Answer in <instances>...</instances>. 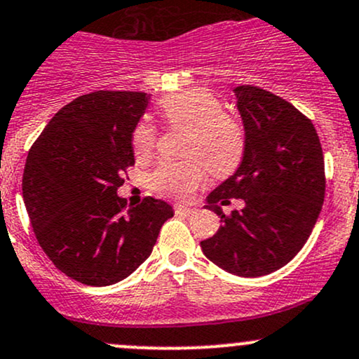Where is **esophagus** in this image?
I'll use <instances>...</instances> for the list:
<instances>
[{"label":"esophagus","instance_id":"esophagus-1","mask_svg":"<svg viewBox=\"0 0 359 359\" xmlns=\"http://www.w3.org/2000/svg\"><path fill=\"white\" fill-rule=\"evenodd\" d=\"M175 212L177 215H192L194 212V208L184 206V204H175Z\"/></svg>","mask_w":359,"mask_h":359}]
</instances>
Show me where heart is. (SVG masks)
I'll use <instances>...</instances> for the list:
<instances>
[{
    "label": "heart",
    "mask_w": 359,
    "mask_h": 359,
    "mask_svg": "<svg viewBox=\"0 0 359 359\" xmlns=\"http://www.w3.org/2000/svg\"><path fill=\"white\" fill-rule=\"evenodd\" d=\"M160 110L172 128L187 129L186 160L165 161L151 175V187L161 196L186 199L212 175L226 177L237 170L245 153V133L238 121L224 114L218 97L204 88H191L161 98ZM156 147V129L141 121L133 133L137 158H149Z\"/></svg>",
    "instance_id": "1"
}]
</instances>
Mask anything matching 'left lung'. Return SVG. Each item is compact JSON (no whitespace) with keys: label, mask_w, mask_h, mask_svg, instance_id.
I'll return each mask as SVG.
<instances>
[{"label":"left lung","mask_w":359,"mask_h":359,"mask_svg":"<svg viewBox=\"0 0 359 359\" xmlns=\"http://www.w3.org/2000/svg\"><path fill=\"white\" fill-rule=\"evenodd\" d=\"M233 92L245 153L208 196L204 208L223 224L201 249L226 273L257 278L286 266L312 233L325 196L324 153L312 121L285 98L252 85ZM231 198L244 208L224 215Z\"/></svg>","instance_id":"1"}]
</instances>
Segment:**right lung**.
I'll return each instance as SVG.
<instances>
[{"label": "right lung", "instance_id": "1", "mask_svg": "<svg viewBox=\"0 0 359 359\" xmlns=\"http://www.w3.org/2000/svg\"><path fill=\"white\" fill-rule=\"evenodd\" d=\"M143 92L98 90L65 105L30 148L22 191L35 238L61 273L109 286L151 254L170 204L117 196L135 165L133 133L148 107Z\"/></svg>", "mask_w": 359, "mask_h": 359}]
</instances>
